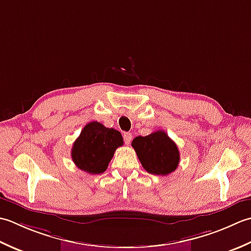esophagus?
Instances as JSON below:
<instances>
[{
  "label": "esophagus",
  "instance_id": "esophagus-1",
  "mask_svg": "<svg viewBox=\"0 0 251 251\" xmlns=\"http://www.w3.org/2000/svg\"><path fill=\"white\" fill-rule=\"evenodd\" d=\"M124 140H125V143L126 145H129L131 141H132V134L130 132H126L124 134Z\"/></svg>",
  "mask_w": 251,
  "mask_h": 251
}]
</instances>
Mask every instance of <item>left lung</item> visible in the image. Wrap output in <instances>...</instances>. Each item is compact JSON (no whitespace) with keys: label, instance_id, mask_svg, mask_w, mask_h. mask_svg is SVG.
I'll return each mask as SVG.
<instances>
[{"label":"left lung","instance_id":"8db88e82","mask_svg":"<svg viewBox=\"0 0 251 251\" xmlns=\"http://www.w3.org/2000/svg\"><path fill=\"white\" fill-rule=\"evenodd\" d=\"M132 147L143 168L151 175H170L180 162V152L176 144L162 130L146 136H136L132 141Z\"/></svg>","mask_w":251,"mask_h":251}]
</instances>
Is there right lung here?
Masks as SVG:
<instances>
[{"mask_svg":"<svg viewBox=\"0 0 251 251\" xmlns=\"http://www.w3.org/2000/svg\"><path fill=\"white\" fill-rule=\"evenodd\" d=\"M124 145L119 131L106 127L97 121L86 125L74 143L71 158L80 170L91 175L106 171L115 151Z\"/></svg>","mask_w":251,"mask_h":251,"instance_id":"1","label":"right lung"}]
</instances>
